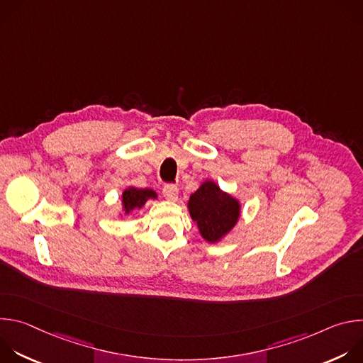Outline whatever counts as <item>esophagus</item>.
<instances>
[{
  "label": "esophagus",
  "mask_w": 363,
  "mask_h": 363,
  "mask_svg": "<svg viewBox=\"0 0 363 363\" xmlns=\"http://www.w3.org/2000/svg\"><path fill=\"white\" fill-rule=\"evenodd\" d=\"M162 194L168 201H177L178 199V186L172 185V184H168V185L164 186Z\"/></svg>",
  "instance_id": "34e87169"
}]
</instances>
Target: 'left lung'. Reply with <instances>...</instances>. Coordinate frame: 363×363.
<instances>
[{"mask_svg":"<svg viewBox=\"0 0 363 363\" xmlns=\"http://www.w3.org/2000/svg\"><path fill=\"white\" fill-rule=\"evenodd\" d=\"M188 211L201 237L210 244L224 240L241 217V202L223 191L213 179H205L188 199Z\"/></svg>","mask_w":363,"mask_h":363,"instance_id":"8db88e82","label":"left lung"}]
</instances>
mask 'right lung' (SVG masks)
I'll return each instance as SVG.
<instances>
[{
  "label": "right lung",
  "mask_w": 363,
  "mask_h": 363,
  "mask_svg": "<svg viewBox=\"0 0 363 363\" xmlns=\"http://www.w3.org/2000/svg\"><path fill=\"white\" fill-rule=\"evenodd\" d=\"M158 194L155 192L150 188H135V186H128L122 192V213L125 216H129L133 210H140L143 208V205L149 199H157Z\"/></svg>",
  "instance_id": "add662e5"
}]
</instances>
